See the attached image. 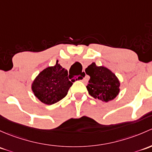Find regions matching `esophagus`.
Listing matches in <instances>:
<instances>
[{
    "label": "esophagus",
    "instance_id": "34e87169",
    "mask_svg": "<svg viewBox=\"0 0 152 152\" xmlns=\"http://www.w3.org/2000/svg\"><path fill=\"white\" fill-rule=\"evenodd\" d=\"M86 76H87V74H86L85 71H82V73H81V77L83 78L82 81H86Z\"/></svg>",
    "mask_w": 152,
    "mask_h": 152
}]
</instances>
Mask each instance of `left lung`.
Returning <instances> with one entry per match:
<instances>
[{
	"mask_svg": "<svg viewBox=\"0 0 152 152\" xmlns=\"http://www.w3.org/2000/svg\"><path fill=\"white\" fill-rule=\"evenodd\" d=\"M90 76L87 86L89 95L105 103L112 100L120 92V81L111 70L105 66H97L92 63L85 69Z\"/></svg>",
	"mask_w": 152,
	"mask_h": 152,
	"instance_id": "left-lung-1",
	"label": "left lung"
}]
</instances>
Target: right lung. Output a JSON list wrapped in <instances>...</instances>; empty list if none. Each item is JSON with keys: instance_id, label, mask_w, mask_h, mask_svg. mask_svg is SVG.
I'll list each match as a JSON object with an SVG mask.
<instances>
[{"instance_id": "obj_1", "label": "right lung", "mask_w": 152, "mask_h": 152, "mask_svg": "<svg viewBox=\"0 0 152 152\" xmlns=\"http://www.w3.org/2000/svg\"><path fill=\"white\" fill-rule=\"evenodd\" d=\"M71 81L68 79V71L57 60L54 66L47 67L38 73L32 82L31 89L41 103L52 105L66 96L73 84Z\"/></svg>"}]
</instances>
